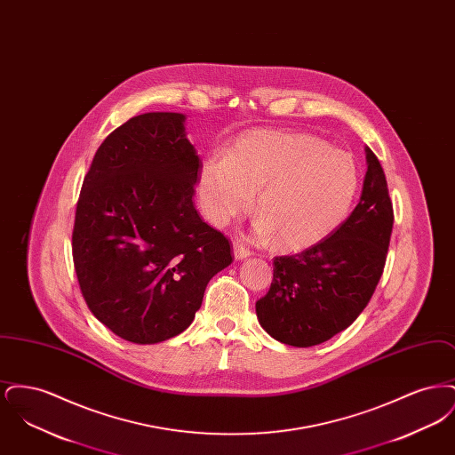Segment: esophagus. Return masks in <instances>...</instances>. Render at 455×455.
Here are the masks:
<instances>
[{
  "instance_id": "esophagus-1",
  "label": "esophagus",
  "mask_w": 455,
  "mask_h": 455,
  "mask_svg": "<svg viewBox=\"0 0 455 455\" xmlns=\"http://www.w3.org/2000/svg\"><path fill=\"white\" fill-rule=\"evenodd\" d=\"M234 256H235V259H245V258H249L251 256V251L242 243V242H234Z\"/></svg>"
}]
</instances>
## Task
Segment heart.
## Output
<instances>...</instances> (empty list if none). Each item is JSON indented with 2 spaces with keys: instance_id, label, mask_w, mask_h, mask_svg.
<instances>
[{
  "instance_id": "obj_1",
  "label": "heart",
  "mask_w": 455,
  "mask_h": 455,
  "mask_svg": "<svg viewBox=\"0 0 455 455\" xmlns=\"http://www.w3.org/2000/svg\"><path fill=\"white\" fill-rule=\"evenodd\" d=\"M355 158L308 132L242 134L225 158H208L197 179L204 217L223 225L258 195V234L286 251H305L332 235L358 195Z\"/></svg>"
}]
</instances>
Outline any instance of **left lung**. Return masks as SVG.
<instances>
[{
	"label": "left lung",
	"mask_w": 455,
	"mask_h": 455,
	"mask_svg": "<svg viewBox=\"0 0 455 455\" xmlns=\"http://www.w3.org/2000/svg\"><path fill=\"white\" fill-rule=\"evenodd\" d=\"M360 203L321 243L273 259L269 291L256 302L262 329L290 347L321 345L367 307L387 259L394 210L386 173L367 147Z\"/></svg>",
	"instance_id": "8db88e82"
}]
</instances>
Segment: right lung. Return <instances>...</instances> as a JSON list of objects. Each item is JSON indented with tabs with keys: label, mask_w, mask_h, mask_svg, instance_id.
I'll use <instances>...</instances> for the list:
<instances>
[{
	"label": "right lung",
	"mask_w": 455,
	"mask_h": 455,
	"mask_svg": "<svg viewBox=\"0 0 455 455\" xmlns=\"http://www.w3.org/2000/svg\"><path fill=\"white\" fill-rule=\"evenodd\" d=\"M184 116L148 112L112 131L84 179L73 262L92 314L119 338L153 345L195 321L230 242L196 212L201 162Z\"/></svg>",
	"instance_id": "obj_1"
}]
</instances>
